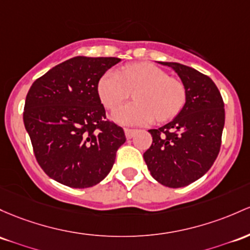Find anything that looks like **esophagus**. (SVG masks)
I'll list each match as a JSON object with an SVG mask.
<instances>
[{"instance_id": "obj_1", "label": "esophagus", "mask_w": 250, "mask_h": 250, "mask_svg": "<svg viewBox=\"0 0 250 250\" xmlns=\"http://www.w3.org/2000/svg\"><path fill=\"white\" fill-rule=\"evenodd\" d=\"M125 138L131 139L134 136V134L136 133V130L135 129H129V128H125Z\"/></svg>"}]
</instances>
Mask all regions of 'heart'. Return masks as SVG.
Wrapping results in <instances>:
<instances>
[{"mask_svg":"<svg viewBox=\"0 0 250 250\" xmlns=\"http://www.w3.org/2000/svg\"><path fill=\"white\" fill-rule=\"evenodd\" d=\"M98 95L104 106L119 108L134 91L135 102L114 112V119L123 125L161 122L179 114L186 101V90L178 79L152 62H133L121 72L106 71L98 82Z\"/></svg>","mask_w":250,"mask_h":250,"instance_id":"obj_1","label":"heart"}]
</instances>
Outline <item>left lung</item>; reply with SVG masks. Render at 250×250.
Masks as SVG:
<instances>
[{
  "label": "left lung",
  "mask_w": 250,
  "mask_h": 250,
  "mask_svg": "<svg viewBox=\"0 0 250 250\" xmlns=\"http://www.w3.org/2000/svg\"><path fill=\"white\" fill-rule=\"evenodd\" d=\"M160 64L178 73L186 102L173 121L148 130L153 142L144 159L156 182L184 188L207 173L217 158L226 120L224 103L210 77L179 62Z\"/></svg>",
  "instance_id": "obj_1"
}]
</instances>
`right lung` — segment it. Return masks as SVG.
Here are the masks:
<instances>
[{"mask_svg":"<svg viewBox=\"0 0 250 250\" xmlns=\"http://www.w3.org/2000/svg\"><path fill=\"white\" fill-rule=\"evenodd\" d=\"M120 58L75 57L32 84L23 123L38 164L49 178L75 188L108 175L125 131L105 120L98 82Z\"/></svg>","mask_w":250,"mask_h":250,"instance_id":"1","label":"right lung"}]
</instances>
